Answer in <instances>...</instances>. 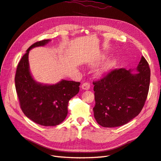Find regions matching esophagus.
<instances>
[{"mask_svg":"<svg viewBox=\"0 0 161 161\" xmlns=\"http://www.w3.org/2000/svg\"><path fill=\"white\" fill-rule=\"evenodd\" d=\"M81 88L84 90H89L90 89V84L88 83V82H85L82 85Z\"/></svg>","mask_w":161,"mask_h":161,"instance_id":"obj_1","label":"esophagus"}]
</instances>
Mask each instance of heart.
Segmentation results:
<instances>
[{
    "instance_id": "obj_1",
    "label": "heart",
    "mask_w": 161,
    "mask_h": 161,
    "mask_svg": "<svg viewBox=\"0 0 161 161\" xmlns=\"http://www.w3.org/2000/svg\"><path fill=\"white\" fill-rule=\"evenodd\" d=\"M105 58V56H102L101 59L97 60H90L89 64L91 66H95L98 64V63ZM116 64V61L114 59H111L107 61L104 64L102 65L101 67H99L98 69L97 70L96 75L99 76H103L107 74H108L109 72H111L114 69Z\"/></svg>"
}]
</instances>
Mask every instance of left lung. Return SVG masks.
Here are the masks:
<instances>
[{"label":"left lung","mask_w":161,"mask_h":161,"mask_svg":"<svg viewBox=\"0 0 161 161\" xmlns=\"http://www.w3.org/2000/svg\"><path fill=\"white\" fill-rule=\"evenodd\" d=\"M111 70L103 79L93 82L95 105L94 117L100 125L114 128L123 125L142 111L148 93L150 70L142 56L136 69Z\"/></svg>","instance_id":"left-lung-1"}]
</instances>
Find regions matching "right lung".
<instances>
[{"label":"right lung","instance_id":"right-lung-1","mask_svg":"<svg viewBox=\"0 0 161 161\" xmlns=\"http://www.w3.org/2000/svg\"><path fill=\"white\" fill-rule=\"evenodd\" d=\"M44 40L33 43L19 62L14 82L21 108L28 118L43 126H54L64 121L69 100L79 92V82L62 80L55 85L40 83L30 70L29 53L32 48L44 46Z\"/></svg>","mask_w":161,"mask_h":161}]
</instances>
